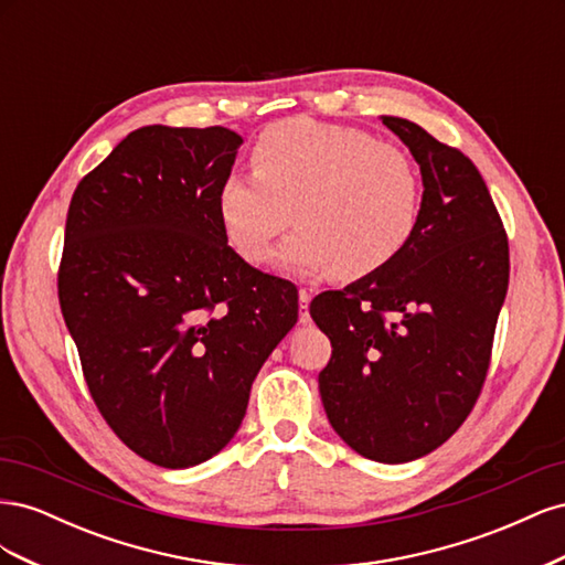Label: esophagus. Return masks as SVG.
I'll list each match as a JSON object with an SVG mask.
<instances>
[{
  "label": "esophagus",
  "instance_id": "obj_1",
  "mask_svg": "<svg viewBox=\"0 0 565 565\" xmlns=\"http://www.w3.org/2000/svg\"><path fill=\"white\" fill-rule=\"evenodd\" d=\"M311 292H309V289H306V287H301L299 289V306H301V313H299V322L301 324H306V322H309L311 320V316H309V303H311Z\"/></svg>",
  "mask_w": 565,
  "mask_h": 565
}]
</instances>
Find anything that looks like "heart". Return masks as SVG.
I'll list each match as a JSON object with an SVG mask.
<instances>
[{
    "label": "heart",
    "mask_w": 565,
    "mask_h": 565,
    "mask_svg": "<svg viewBox=\"0 0 565 565\" xmlns=\"http://www.w3.org/2000/svg\"><path fill=\"white\" fill-rule=\"evenodd\" d=\"M252 160L256 172L228 174L216 193L221 231L249 264L268 262L292 224V207L299 231L278 262L299 276H374L398 259L419 226V167L367 131L289 117L262 131Z\"/></svg>",
    "instance_id": "1"
}]
</instances>
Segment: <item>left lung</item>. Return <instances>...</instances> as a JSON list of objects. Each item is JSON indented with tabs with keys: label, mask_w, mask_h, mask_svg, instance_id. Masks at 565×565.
<instances>
[{
	"label": "left lung",
	"mask_w": 565,
	"mask_h": 565,
	"mask_svg": "<svg viewBox=\"0 0 565 565\" xmlns=\"http://www.w3.org/2000/svg\"><path fill=\"white\" fill-rule=\"evenodd\" d=\"M382 122L419 164V226L386 268L318 295L311 318L332 344L318 374L332 429L358 455L401 465L443 446L481 396L509 241L465 152L409 119Z\"/></svg>",
	"instance_id": "1"
}]
</instances>
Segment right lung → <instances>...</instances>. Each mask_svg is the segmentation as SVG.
<instances>
[{
	"label": "right lung",
	"instance_id": "1",
	"mask_svg": "<svg viewBox=\"0 0 565 565\" xmlns=\"http://www.w3.org/2000/svg\"><path fill=\"white\" fill-rule=\"evenodd\" d=\"M243 139L226 127L131 131L71 200L58 301L92 398L164 469L214 457L295 328L297 287L228 247L216 193Z\"/></svg>",
	"mask_w": 565,
	"mask_h": 565
}]
</instances>
